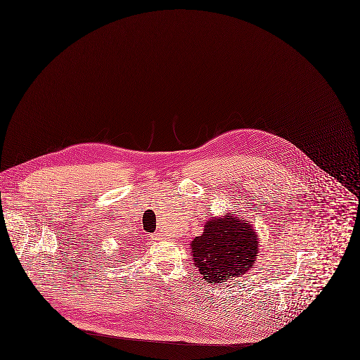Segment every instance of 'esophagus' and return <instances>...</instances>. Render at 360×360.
Segmentation results:
<instances>
[{
  "mask_svg": "<svg viewBox=\"0 0 360 360\" xmlns=\"http://www.w3.org/2000/svg\"><path fill=\"white\" fill-rule=\"evenodd\" d=\"M160 238H161L160 233H154V235H153V239H160Z\"/></svg>",
  "mask_w": 360,
  "mask_h": 360,
  "instance_id": "esophagus-1",
  "label": "esophagus"
}]
</instances>
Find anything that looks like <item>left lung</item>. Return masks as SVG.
<instances>
[{"mask_svg": "<svg viewBox=\"0 0 360 360\" xmlns=\"http://www.w3.org/2000/svg\"><path fill=\"white\" fill-rule=\"evenodd\" d=\"M250 221L225 214L212 218L205 232L192 240L195 266L209 284L240 277L253 266L257 256V238Z\"/></svg>", "mask_w": 360, "mask_h": 360, "instance_id": "8db88e82", "label": "left lung"}]
</instances>
